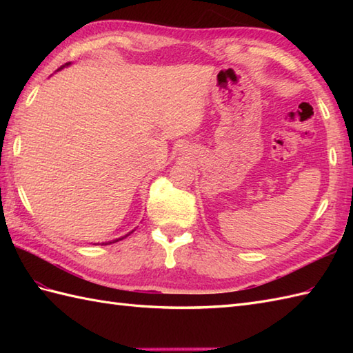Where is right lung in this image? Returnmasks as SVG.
Listing matches in <instances>:
<instances>
[{
	"label": "right lung",
	"instance_id": "right-lung-1",
	"mask_svg": "<svg viewBox=\"0 0 353 353\" xmlns=\"http://www.w3.org/2000/svg\"><path fill=\"white\" fill-rule=\"evenodd\" d=\"M66 65H68V63H66ZM62 68H63V66H62ZM127 236V235H125ZM125 236H123V238H125ZM123 238H118V239H115V241H112V243H117V241H119V239H123ZM112 243H103L104 245H106V244H112Z\"/></svg>",
	"mask_w": 353,
	"mask_h": 353
}]
</instances>
